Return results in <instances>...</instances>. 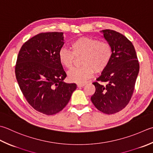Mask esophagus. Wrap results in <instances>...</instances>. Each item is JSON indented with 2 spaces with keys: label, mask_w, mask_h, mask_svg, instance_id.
<instances>
[{
  "label": "esophagus",
  "mask_w": 153,
  "mask_h": 153,
  "mask_svg": "<svg viewBox=\"0 0 153 153\" xmlns=\"http://www.w3.org/2000/svg\"><path fill=\"white\" fill-rule=\"evenodd\" d=\"M85 85V83H78L77 84V87H78V88H82V87H83Z\"/></svg>",
  "instance_id": "esophagus-1"
}]
</instances>
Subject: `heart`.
I'll list each match as a JSON object with an SVG mask.
<instances>
[{
	"label": "heart",
	"instance_id": "heart-1",
	"mask_svg": "<svg viewBox=\"0 0 153 153\" xmlns=\"http://www.w3.org/2000/svg\"><path fill=\"white\" fill-rule=\"evenodd\" d=\"M71 50L62 48L59 51L58 58L64 68H72L76 58L82 57V66L73 69L68 74L71 82L83 83L90 78L95 71L102 72L108 67L113 56L111 45L96 38L81 37L71 43Z\"/></svg>",
	"mask_w": 153,
	"mask_h": 153
}]
</instances>
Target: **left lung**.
<instances>
[{
    "instance_id": "obj_1",
    "label": "left lung",
    "mask_w": 153,
    "mask_h": 153,
    "mask_svg": "<svg viewBox=\"0 0 153 153\" xmlns=\"http://www.w3.org/2000/svg\"><path fill=\"white\" fill-rule=\"evenodd\" d=\"M111 45L113 56L109 65L94 82L95 92L91 97L95 107L105 114H113L124 109L132 97L139 64L134 46L116 31H101ZM103 82L104 86L99 83Z\"/></svg>"
}]
</instances>
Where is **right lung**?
<instances>
[{
	"label": "right lung",
	"mask_w": 153,
	"mask_h": 153,
	"mask_svg": "<svg viewBox=\"0 0 153 153\" xmlns=\"http://www.w3.org/2000/svg\"><path fill=\"white\" fill-rule=\"evenodd\" d=\"M63 32L40 33L22 45L15 74L26 101L37 111L51 115L66 106L76 83H66V74L58 58L64 44Z\"/></svg>",
	"instance_id": "right-lung-1"
}]
</instances>
